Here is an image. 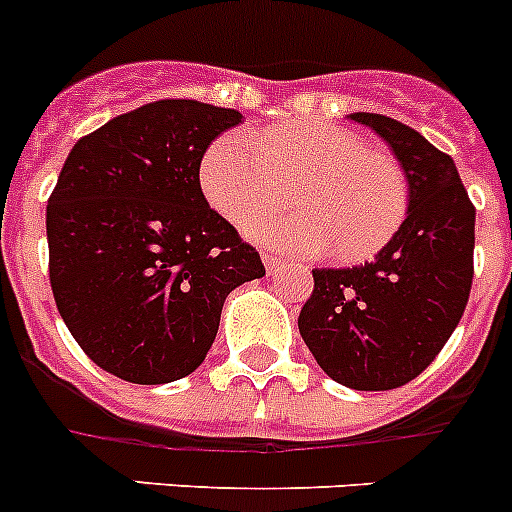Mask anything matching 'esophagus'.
I'll return each mask as SVG.
<instances>
[{
    "instance_id": "1",
    "label": "esophagus",
    "mask_w": 512,
    "mask_h": 512,
    "mask_svg": "<svg viewBox=\"0 0 512 512\" xmlns=\"http://www.w3.org/2000/svg\"><path fill=\"white\" fill-rule=\"evenodd\" d=\"M261 259H264V266H266V271H269V274H277L279 264H282V261H279V256H274V253H264Z\"/></svg>"
}]
</instances>
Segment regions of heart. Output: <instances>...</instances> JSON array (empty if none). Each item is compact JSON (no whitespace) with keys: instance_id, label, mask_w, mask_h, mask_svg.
Returning a JSON list of instances; mask_svg holds the SVG:
<instances>
[{"instance_id":"1","label":"heart","mask_w":512,"mask_h":512,"mask_svg":"<svg viewBox=\"0 0 512 512\" xmlns=\"http://www.w3.org/2000/svg\"><path fill=\"white\" fill-rule=\"evenodd\" d=\"M293 184L289 211L255 215ZM207 205L243 225L259 243L297 256L338 264L374 259L402 228L410 210V182L390 153L366 146L354 130L323 120H300L243 138L223 133L200 161Z\"/></svg>"}]
</instances>
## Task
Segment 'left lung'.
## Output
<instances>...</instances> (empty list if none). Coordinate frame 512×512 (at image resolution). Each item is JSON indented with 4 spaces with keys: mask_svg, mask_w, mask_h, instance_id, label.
I'll list each match as a JSON object with an SVG mask.
<instances>
[{
    "mask_svg": "<svg viewBox=\"0 0 512 512\" xmlns=\"http://www.w3.org/2000/svg\"><path fill=\"white\" fill-rule=\"evenodd\" d=\"M387 140L410 182V210L377 259L312 269L300 336L330 379L384 392L428 369L459 325L474 277V205L451 156L418 130L356 112Z\"/></svg>",
    "mask_w": 512,
    "mask_h": 512,
    "instance_id": "obj_1",
    "label": "left lung"
}]
</instances>
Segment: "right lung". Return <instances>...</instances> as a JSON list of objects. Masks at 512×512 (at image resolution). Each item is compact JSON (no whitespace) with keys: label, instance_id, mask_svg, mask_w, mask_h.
I'll use <instances>...</instances> for the list:
<instances>
[{"label":"right lung","instance_id":"add662e5","mask_svg":"<svg viewBox=\"0 0 512 512\" xmlns=\"http://www.w3.org/2000/svg\"><path fill=\"white\" fill-rule=\"evenodd\" d=\"M241 120L158 99L71 148L45 212L48 274L63 323L104 372L133 384L192 374L225 297L266 274L200 189L202 153Z\"/></svg>","mask_w":512,"mask_h":512}]
</instances>
